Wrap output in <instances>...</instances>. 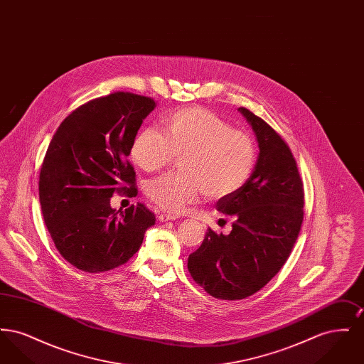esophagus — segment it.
<instances>
[{"label":"esophagus","instance_id":"obj_1","mask_svg":"<svg viewBox=\"0 0 364 364\" xmlns=\"http://www.w3.org/2000/svg\"><path fill=\"white\" fill-rule=\"evenodd\" d=\"M177 218H178V215H176V214H166V213H161V214H158V220H159L161 223L174 221V220H177Z\"/></svg>","mask_w":364,"mask_h":364}]
</instances>
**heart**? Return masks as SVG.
I'll use <instances>...</instances> for the list:
<instances>
[{"instance_id":"1","label":"heart","mask_w":364,"mask_h":364,"mask_svg":"<svg viewBox=\"0 0 364 364\" xmlns=\"http://www.w3.org/2000/svg\"><path fill=\"white\" fill-rule=\"evenodd\" d=\"M161 131L141 128L129 154L139 168L154 173L180 158V173L161 176L144 187L146 196L164 211L176 213L203 192L223 199L242 190L257 161L252 138L203 107L180 109L161 120Z\"/></svg>"}]
</instances>
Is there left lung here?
<instances>
[{"label":"left lung","instance_id":"1","mask_svg":"<svg viewBox=\"0 0 364 364\" xmlns=\"http://www.w3.org/2000/svg\"><path fill=\"white\" fill-rule=\"evenodd\" d=\"M239 112L258 140L259 156L242 190L217 202L233 220L229 235L208 229L188 257L191 276L208 294L240 300L260 291L289 258L303 223L304 190L285 140L245 107Z\"/></svg>","mask_w":364,"mask_h":364}]
</instances>
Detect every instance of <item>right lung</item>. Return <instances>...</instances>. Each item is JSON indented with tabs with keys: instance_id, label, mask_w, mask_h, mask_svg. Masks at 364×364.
Here are the masks:
<instances>
[{
	"instance_id": "obj_1",
	"label": "right lung",
	"mask_w": 364,
	"mask_h": 364,
	"mask_svg": "<svg viewBox=\"0 0 364 364\" xmlns=\"http://www.w3.org/2000/svg\"><path fill=\"white\" fill-rule=\"evenodd\" d=\"M156 101L113 92L75 109L60 124L39 174V202L61 257L87 273L119 267L138 252L156 215L143 203L112 208L113 193L136 196L128 156Z\"/></svg>"
}]
</instances>
